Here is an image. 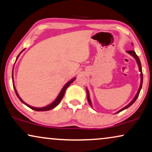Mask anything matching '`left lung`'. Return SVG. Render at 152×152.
<instances>
[{"instance_id":"left-lung-1","label":"left lung","mask_w":152,"mask_h":152,"mask_svg":"<svg viewBox=\"0 0 152 152\" xmlns=\"http://www.w3.org/2000/svg\"><path fill=\"white\" fill-rule=\"evenodd\" d=\"M126 52L130 54L131 56H132L133 57L135 58V60H136L137 64V65H138V67H139V71H140V78H141V79H140V88H139V89H138V91H137V94H136V95H135V96L134 98H133V99L132 101H131V102L130 103H129V104L128 105H127V106H126L124 107V108H122V109H121V110H120L119 111H117V112L116 113H118L121 112V111L125 110V109L128 108L129 107H130V106H131V105H132V104H133V103H134V102H135V101H136L137 98V97H138V96H139L140 92V90H141V88H142V86L143 74H142V66H141V63H140V59H139L138 56H137L136 55V53H135V52L134 51V50H127ZM86 92H87V96H88V101L89 104H90V106L92 108V103H91V100H90V94H89L88 90V89H87V88H86Z\"/></svg>"}]
</instances>
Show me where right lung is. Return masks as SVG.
I'll use <instances>...</instances> for the list:
<instances>
[{"label": "right lung", "instance_id": "1", "mask_svg": "<svg viewBox=\"0 0 152 152\" xmlns=\"http://www.w3.org/2000/svg\"><path fill=\"white\" fill-rule=\"evenodd\" d=\"M23 50H24V49H23V50H22V51H21V53H20L19 55H18L17 58V60L18 59V58H19V56H20V54H21V53L23 51ZM13 69H14V67H13ZM75 79H76V78H72V80H69V81H68L65 85H64V86L63 87V88H62L61 91H60V94H58V96H57V98L56 99L55 101H54L53 102L51 103V104H49V105H48V106H44V107H42V108H35V107H33V106H30V105H28V104H26V103L24 102L21 99V97H20V96H19V94H18V92H17V90H16V88H15V85H13V87H14V89H15V91L16 94H17V96H18V98H19V100L21 101V102L22 103H23V104H25L26 106H27L28 107H29L30 108H31V109H32V110H36V111H46V110H51V109H53V108H56V107L58 105L60 104V102H61L62 97L64 96V93H65V91H66V88H67L68 87L70 86L71 83H72L74 81ZM12 82H14V80H13V70H12Z\"/></svg>", "mask_w": 152, "mask_h": 152}]
</instances>
